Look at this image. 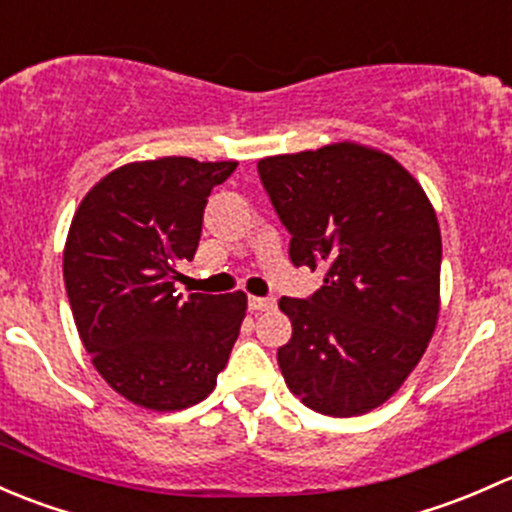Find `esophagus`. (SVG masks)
<instances>
[{
    "label": "esophagus",
    "mask_w": 512,
    "mask_h": 512,
    "mask_svg": "<svg viewBox=\"0 0 512 512\" xmlns=\"http://www.w3.org/2000/svg\"><path fill=\"white\" fill-rule=\"evenodd\" d=\"M271 308H276V300L273 298H256V295H251L249 298L251 313H261V310H271Z\"/></svg>",
    "instance_id": "esophagus-1"
}]
</instances>
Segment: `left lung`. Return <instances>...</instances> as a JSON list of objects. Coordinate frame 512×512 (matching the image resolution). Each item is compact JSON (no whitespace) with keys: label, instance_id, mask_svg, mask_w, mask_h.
I'll list each match as a JSON object with an SVG mask.
<instances>
[{"label":"left lung","instance_id":"8db88e82","mask_svg":"<svg viewBox=\"0 0 512 512\" xmlns=\"http://www.w3.org/2000/svg\"><path fill=\"white\" fill-rule=\"evenodd\" d=\"M291 231V261L325 271L310 298H281L288 389L313 412L382 407L419 365L441 308V231L421 184L360 142L258 160Z\"/></svg>","mask_w":512,"mask_h":512}]
</instances>
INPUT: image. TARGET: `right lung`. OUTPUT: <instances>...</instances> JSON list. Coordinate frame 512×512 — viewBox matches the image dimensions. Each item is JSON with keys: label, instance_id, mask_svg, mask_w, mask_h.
<instances>
[{"label": "right lung", "instance_id": "right-lung-1", "mask_svg": "<svg viewBox=\"0 0 512 512\" xmlns=\"http://www.w3.org/2000/svg\"><path fill=\"white\" fill-rule=\"evenodd\" d=\"M239 162H128L73 214L63 281L83 347L128 402L179 412L217 387L246 318V293H189L175 281L197 254L207 197Z\"/></svg>", "mask_w": 512, "mask_h": 512}]
</instances>
